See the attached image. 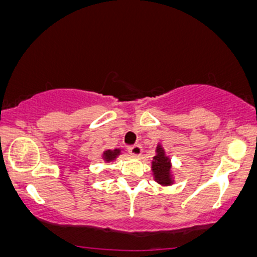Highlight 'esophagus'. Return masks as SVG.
<instances>
[{
	"label": "esophagus",
	"mask_w": 257,
	"mask_h": 257,
	"mask_svg": "<svg viewBox=\"0 0 257 257\" xmlns=\"http://www.w3.org/2000/svg\"><path fill=\"white\" fill-rule=\"evenodd\" d=\"M128 150L133 156H140L141 152H143V147H141V145H139V144H135V145L129 146Z\"/></svg>",
	"instance_id": "34e87169"
}]
</instances>
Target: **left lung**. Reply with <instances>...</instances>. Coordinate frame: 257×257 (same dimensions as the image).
<instances>
[{
    "label": "left lung",
    "mask_w": 257,
    "mask_h": 257,
    "mask_svg": "<svg viewBox=\"0 0 257 257\" xmlns=\"http://www.w3.org/2000/svg\"><path fill=\"white\" fill-rule=\"evenodd\" d=\"M152 170L153 174H155L156 181L158 184L164 186L172 184V179H170V161L161 146L157 147V155L153 157Z\"/></svg>",
    "instance_id": "left-lung-1"
}]
</instances>
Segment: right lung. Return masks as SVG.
<instances>
[{
  "mask_svg": "<svg viewBox=\"0 0 257 257\" xmlns=\"http://www.w3.org/2000/svg\"><path fill=\"white\" fill-rule=\"evenodd\" d=\"M119 150H113V151H111V150H108V151H105L104 152V159L106 162H111L113 161L114 158L117 157V156L119 155Z\"/></svg>",
  "mask_w": 257,
  "mask_h": 257,
  "instance_id": "obj_1",
  "label": "right lung"
}]
</instances>
